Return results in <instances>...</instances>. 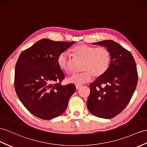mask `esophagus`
I'll use <instances>...</instances> for the list:
<instances>
[{
	"mask_svg": "<svg viewBox=\"0 0 147 147\" xmlns=\"http://www.w3.org/2000/svg\"><path fill=\"white\" fill-rule=\"evenodd\" d=\"M76 87L77 89H79L82 87V85H76Z\"/></svg>",
	"mask_w": 147,
	"mask_h": 147,
	"instance_id": "obj_1",
	"label": "esophagus"
}]
</instances>
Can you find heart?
Returning a JSON list of instances; mask_svg holds the SVG:
<instances>
[{"instance_id":"b5f03b06","label":"heart","mask_w":147,"mask_h":147,"mask_svg":"<svg viewBox=\"0 0 147 147\" xmlns=\"http://www.w3.org/2000/svg\"><path fill=\"white\" fill-rule=\"evenodd\" d=\"M77 58L84 60L82 73L74 74L68 78L69 82L77 85L89 82L94 76L98 78L102 76L108 70L111 62V53L105 47L95 46L81 44L71 49ZM57 63L60 69L65 72L70 70V58L67 52H62L57 57Z\"/></svg>"}]
</instances>
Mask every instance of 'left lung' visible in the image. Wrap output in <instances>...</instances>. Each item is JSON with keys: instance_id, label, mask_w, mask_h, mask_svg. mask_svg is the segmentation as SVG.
<instances>
[{"instance_id": "8db88e82", "label": "left lung", "mask_w": 147, "mask_h": 147, "mask_svg": "<svg viewBox=\"0 0 147 147\" xmlns=\"http://www.w3.org/2000/svg\"><path fill=\"white\" fill-rule=\"evenodd\" d=\"M94 44L104 46L111 53L108 70L90 84L87 105L92 115L111 119L130 102L138 82L137 66L131 53L118 43L106 40Z\"/></svg>"}]
</instances>
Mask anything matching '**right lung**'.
<instances>
[{
    "label": "right lung",
    "mask_w": 147,
    "mask_h": 147,
    "mask_svg": "<svg viewBox=\"0 0 147 147\" xmlns=\"http://www.w3.org/2000/svg\"><path fill=\"white\" fill-rule=\"evenodd\" d=\"M75 42L42 39L24 51L16 65L14 86L24 106L38 118L51 120L66 110L75 85H62L65 78L57 57Z\"/></svg>",
    "instance_id": "right-lung-1"
}]
</instances>
